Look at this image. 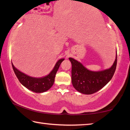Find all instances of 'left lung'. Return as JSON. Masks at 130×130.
I'll use <instances>...</instances> for the list:
<instances>
[{"label":"left lung","mask_w":130,"mask_h":130,"mask_svg":"<svg viewBox=\"0 0 130 130\" xmlns=\"http://www.w3.org/2000/svg\"><path fill=\"white\" fill-rule=\"evenodd\" d=\"M69 60L72 63V83L73 87L81 93L91 94L99 91L112 78L117 64V53L112 66L102 71H91L74 59L69 58Z\"/></svg>","instance_id":"1"}]
</instances>
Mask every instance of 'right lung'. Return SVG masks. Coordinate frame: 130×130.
Returning a JSON list of instances; mask_svg holds the SVG:
<instances>
[{
	"mask_svg": "<svg viewBox=\"0 0 130 130\" xmlns=\"http://www.w3.org/2000/svg\"><path fill=\"white\" fill-rule=\"evenodd\" d=\"M64 60V58H61L57 61L53 70L48 75L43 77L36 78L32 77L27 74L22 73L15 68L13 63L12 66L15 75L17 77L19 82L26 88L36 93H42L47 91L53 85L54 78L56 73L58 70L61 62Z\"/></svg>",
	"mask_w": 130,
	"mask_h": 130,
	"instance_id": "obj_1",
	"label": "right lung"
}]
</instances>
